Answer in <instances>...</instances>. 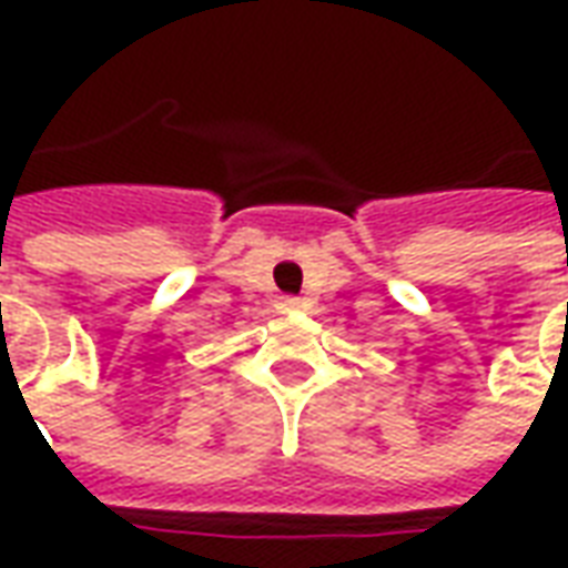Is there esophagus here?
<instances>
[{
    "label": "esophagus",
    "mask_w": 568,
    "mask_h": 568,
    "mask_svg": "<svg viewBox=\"0 0 568 568\" xmlns=\"http://www.w3.org/2000/svg\"><path fill=\"white\" fill-rule=\"evenodd\" d=\"M297 304H301L297 297H283V307H297Z\"/></svg>",
    "instance_id": "obj_1"
}]
</instances>
